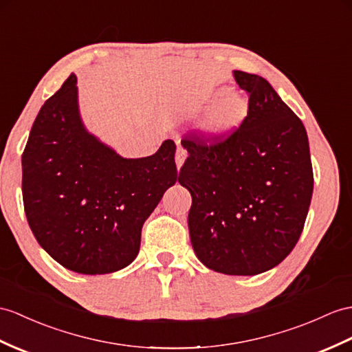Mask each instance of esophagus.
Segmentation results:
<instances>
[{
	"label": "esophagus",
	"instance_id": "34e87169",
	"mask_svg": "<svg viewBox=\"0 0 352 352\" xmlns=\"http://www.w3.org/2000/svg\"><path fill=\"white\" fill-rule=\"evenodd\" d=\"M176 167L177 170H181V167L184 166V162L186 160V151L182 148V146H177V151H176Z\"/></svg>",
	"mask_w": 352,
	"mask_h": 352
}]
</instances>
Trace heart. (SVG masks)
Returning <instances> with one entry per match:
<instances>
[{
  "label": "heart",
  "mask_w": 352,
  "mask_h": 352,
  "mask_svg": "<svg viewBox=\"0 0 352 352\" xmlns=\"http://www.w3.org/2000/svg\"><path fill=\"white\" fill-rule=\"evenodd\" d=\"M215 102L200 124V133L206 140L219 143L230 139L250 115V100L241 92H230V88H219L204 101Z\"/></svg>",
  "instance_id": "heart-1"
}]
</instances>
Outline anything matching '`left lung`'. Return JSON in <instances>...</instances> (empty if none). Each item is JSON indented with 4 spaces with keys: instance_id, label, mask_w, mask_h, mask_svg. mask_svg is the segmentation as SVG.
I'll return each instance as SVG.
<instances>
[{
    "instance_id": "1",
    "label": "left lung",
    "mask_w": 352,
    "mask_h": 352,
    "mask_svg": "<svg viewBox=\"0 0 352 352\" xmlns=\"http://www.w3.org/2000/svg\"><path fill=\"white\" fill-rule=\"evenodd\" d=\"M250 92V115L230 139L185 137L179 184L192 197L191 245L224 275L267 272L293 251L309 210L314 173L303 122L258 74L233 72Z\"/></svg>"
}]
</instances>
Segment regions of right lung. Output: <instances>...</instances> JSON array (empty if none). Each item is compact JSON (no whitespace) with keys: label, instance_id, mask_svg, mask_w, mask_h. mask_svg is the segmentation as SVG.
<instances>
[{"label":"right lung","instance_id":"obj_1","mask_svg":"<svg viewBox=\"0 0 352 352\" xmlns=\"http://www.w3.org/2000/svg\"><path fill=\"white\" fill-rule=\"evenodd\" d=\"M176 144L124 158L85 126L77 77L41 106L22 155V195L30 228L52 258L82 275L130 265L142 227L177 181Z\"/></svg>","mask_w":352,"mask_h":352}]
</instances>
